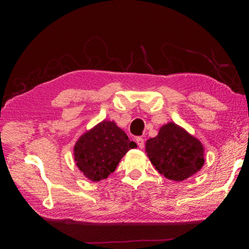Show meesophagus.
I'll use <instances>...</instances> for the list:
<instances>
[{
	"instance_id": "1",
	"label": "esophagus",
	"mask_w": 249,
	"mask_h": 249,
	"mask_svg": "<svg viewBox=\"0 0 249 249\" xmlns=\"http://www.w3.org/2000/svg\"><path fill=\"white\" fill-rule=\"evenodd\" d=\"M136 142H137V145H138V147H140L141 149L144 148L145 142H144V140H142V137H137V138H136Z\"/></svg>"
}]
</instances>
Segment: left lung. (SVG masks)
<instances>
[{
	"instance_id": "left-lung-1",
	"label": "left lung",
	"mask_w": 249,
	"mask_h": 249,
	"mask_svg": "<svg viewBox=\"0 0 249 249\" xmlns=\"http://www.w3.org/2000/svg\"><path fill=\"white\" fill-rule=\"evenodd\" d=\"M145 150L155 169L172 181H183L204 165L202 142L183 127L169 122L146 142Z\"/></svg>"
}]
</instances>
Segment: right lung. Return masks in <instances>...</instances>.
<instances>
[{
  "label": "right lung",
  "instance_id": "1",
  "mask_svg": "<svg viewBox=\"0 0 249 249\" xmlns=\"http://www.w3.org/2000/svg\"><path fill=\"white\" fill-rule=\"evenodd\" d=\"M136 147L114 121L104 120L79 137L74 161L86 178L96 182L115 171L125 154Z\"/></svg>",
  "mask_w": 249,
  "mask_h": 249
}]
</instances>
